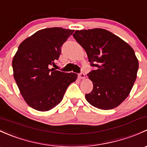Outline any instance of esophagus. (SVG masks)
Listing matches in <instances>:
<instances>
[{
    "label": "esophagus",
    "instance_id": "1",
    "mask_svg": "<svg viewBox=\"0 0 147 147\" xmlns=\"http://www.w3.org/2000/svg\"><path fill=\"white\" fill-rule=\"evenodd\" d=\"M78 77H79V78L82 79H82L85 78V74H84V72H81V73L79 74Z\"/></svg>",
    "mask_w": 147,
    "mask_h": 147
}]
</instances>
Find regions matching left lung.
<instances>
[{"instance_id": "1", "label": "left lung", "mask_w": 147, "mask_h": 147, "mask_svg": "<svg viewBox=\"0 0 147 147\" xmlns=\"http://www.w3.org/2000/svg\"><path fill=\"white\" fill-rule=\"evenodd\" d=\"M75 39L85 50L91 66L87 75L93 89L85 94L96 108L109 110L128 96L137 78L139 63L135 51L120 37L103 29L77 30Z\"/></svg>"}]
</instances>
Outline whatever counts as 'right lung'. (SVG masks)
I'll list each match as a JSON object with an SVG mask.
<instances>
[{
  "mask_svg": "<svg viewBox=\"0 0 147 147\" xmlns=\"http://www.w3.org/2000/svg\"><path fill=\"white\" fill-rule=\"evenodd\" d=\"M74 30L61 27L46 28L26 38L12 60L15 82L30 107L47 111L61 103L65 92L78 74L51 68L55 65L61 47Z\"/></svg>",
  "mask_w": 147,
  "mask_h": 147,
  "instance_id": "right-lung-1",
  "label": "right lung"
}]
</instances>
